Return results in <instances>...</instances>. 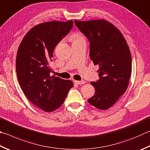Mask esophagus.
I'll use <instances>...</instances> for the list:
<instances>
[{"mask_svg": "<svg viewBox=\"0 0 150 150\" xmlns=\"http://www.w3.org/2000/svg\"><path fill=\"white\" fill-rule=\"evenodd\" d=\"M74 82H75L76 84H84L85 83H86V81H83V80H81V81L74 80Z\"/></svg>", "mask_w": 150, "mask_h": 150, "instance_id": "34e87169", "label": "esophagus"}]
</instances>
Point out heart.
Masks as SVG:
<instances>
[{
    "label": "heart",
    "mask_w": 150,
    "mask_h": 150,
    "mask_svg": "<svg viewBox=\"0 0 150 150\" xmlns=\"http://www.w3.org/2000/svg\"><path fill=\"white\" fill-rule=\"evenodd\" d=\"M72 39L73 42L84 40V38L82 37V36H81L80 34H78V33L73 34V35H72Z\"/></svg>",
    "instance_id": "b5f03b06"
}]
</instances>
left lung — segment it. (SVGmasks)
<instances>
[{
    "label": "left lung",
    "mask_w": 150,
    "mask_h": 150,
    "mask_svg": "<svg viewBox=\"0 0 150 150\" xmlns=\"http://www.w3.org/2000/svg\"><path fill=\"white\" fill-rule=\"evenodd\" d=\"M74 23L89 42L90 59L99 67V79L91 82L95 95L87 100L95 108L107 110L128 87L132 70L129 47L120 31L104 19Z\"/></svg>",
    "instance_id": "8db88e82"
}]
</instances>
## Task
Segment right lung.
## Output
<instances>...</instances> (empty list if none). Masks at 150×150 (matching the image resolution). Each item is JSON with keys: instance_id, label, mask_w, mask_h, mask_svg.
<instances>
[{"instance_id": "1", "label": "right lung", "mask_w": 150, "mask_h": 150, "mask_svg": "<svg viewBox=\"0 0 150 150\" xmlns=\"http://www.w3.org/2000/svg\"><path fill=\"white\" fill-rule=\"evenodd\" d=\"M73 21H50L36 25L23 39L16 57V73L24 94L45 112L59 108L73 87L72 81L51 76L55 46L69 34Z\"/></svg>"}]
</instances>
